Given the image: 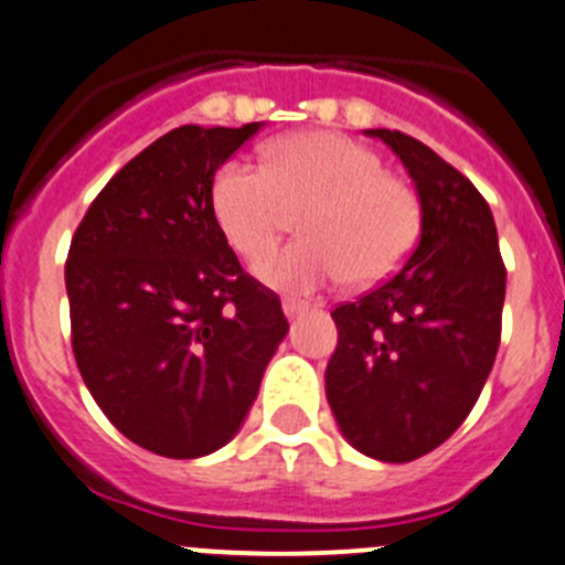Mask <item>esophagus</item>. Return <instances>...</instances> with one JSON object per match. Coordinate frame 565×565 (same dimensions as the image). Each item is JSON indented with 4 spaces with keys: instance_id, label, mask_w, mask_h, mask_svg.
<instances>
[{
    "instance_id": "1",
    "label": "esophagus",
    "mask_w": 565,
    "mask_h": 565,
    "mask_svg": "<svg viewBox=\"0 0 565 565\" xmlns=\"http://www.w3.org/2000/svg\"><path fill=\"white\" fill-rule=\"evenodd\" d=\"M281 309H284V315H287V318H295V315L307 312V303L292 301V298H284V301H281Z\"/></svg>"
}]
</instances>
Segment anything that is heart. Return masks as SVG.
Returning a JSON list of instances; mask_svg holds the SVG:
<instances>
[{
	"label": "heart",
	"mask_w": 565,
	"mask_h": 565,
	"mask_svg": "<svg viewBox=\"0 0 565 565\" xmlns=\"http://www.w3.org/2000/svg\"><path fill=\"white\" fill-rule=\"evenodd\" d=\"M262 169L225 162L211 185V211L227 245L245 258L270 250L289 211L303 238L256 267L267 287L309 295L345 278L385 281L403 267L422 227L414 188L388 174L383 157L334 131H301L264 149Z\"/></svg>",
	"instance_id": "1"
}]
</instances>
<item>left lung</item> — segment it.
Returning a JSON list of instances; mask_svg holds the SVG:
<instances>
[{"mask_svg": "<svg viewBox=\"0 0 565 565\" xmlns=\"http://www.w3.org/2000/svg\"><path fill=\"white\" fill-rule=\"evenodd\" d=\"M403 160L422 236L399 273L332 312L327 399L360 454L414 461L459 428L501 343L507 270L492 211L461 171L416 137L369 129Z\"/></svg>", "mask_w": 565, "mask_h": 565, "instance_id": "8db88e82", "label": "left lung"}]
</instances>
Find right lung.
<instances>
[{
  "mask_svg": "<svg viewBox=\"0 0 565 565\" xmlns=\"http://www.w3.org/2000/svg\"><path fill=\"white\" fill-rule=\"evenodd\" d=\"M258 129H171L106 182L70 245L81 377L157 456L227 445L287 334L278 295L242 270L211 211L213 174Z\"/></svg>",
  "mask_w": 565,
  "mask_h": 565,
  "instance_id": "right-lung-1",
  "label": "right lung"
}]
</instances>
